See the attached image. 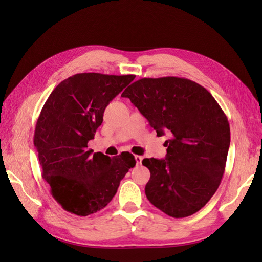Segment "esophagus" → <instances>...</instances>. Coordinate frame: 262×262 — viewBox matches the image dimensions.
<instances>
[{
    "mask_svg": "<svg viewBox=\"0 0 262 262\" xmlns=\"http://www.w3.org/2000/svg\"><path fill=\"white\" fill-rule=\"evenodd\" d=\"M135 160H136V164H141L143 157H140V155H135Z\"/></svg>",
    "mask_w": 262,
    "mask_h": 262,
    "instance_id": "34e87169",
    "label": "esophagus"
}]
</instances>
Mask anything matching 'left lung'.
Masks as SVG:
<instances>
[{"label": "left lung", "mask_w": 262, "mask_h": 262, "mask_svg": "<svg viewBox=\"0 0 262 262\" xmlns=\"http://www.w3.org/2000/svg\"><path fill=\"white\" fill-rule=\"evenodd\" d=\"M121 97L129 98L158 135H171L165 159L142 162L151 172L147 199L176 219L197 213L225 171L231 133L224 111L204 86L183 77H144Z\"/></svg>", "instance_id": "left-lung-1"}]
</instances>
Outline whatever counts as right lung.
Returning <instances> with one entry per match:
<instances>
[{"label":"right lung","instance_id":"1","mask_svg":"<svg viewBox=\"0 0 262 262\" xmlns=\"http://www.w3.org/2000/svg\"><path fill=\"white\" fill-rule=\"evenodd\" d=\"M134 79L135 75L75 74L60 82L43 104L33 144L52 196L72 214L88 216L104 208L136 164L129 152L111 159L88 148L102 124L105 107Z\"/></svg>","mask_w":262,"mask_h":262}]
</instances>
